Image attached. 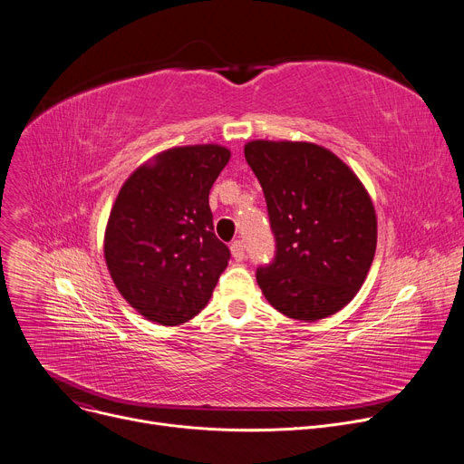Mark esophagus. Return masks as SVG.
<instances>
[{"label": "esophagus", "instance_id": "obj_1", "mask_svg": "<svg viewBox=\"0 0 464 464\" xmlns=\"http://www.w3.org/2000/svg\"><path fill=\"white\" fill-rule=\"evenodd\" d=\"M231 254L235 257V261H244V257H246V246H244L242 240H235L231 244Z\"/></svg>", "mask_w": 464, "mask_h": 464}]
</instances>
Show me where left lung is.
Instances as JSON below:
<instances>
[{
	"label": "left lung",
	"instance_id": "obj_1",
	"mask_svg": "<svg viewBox=\"0 0 464 464\" xmlns=\"http://www.w3.org/2000/svg\"><path fill=\"white\" fill-rule=\"evenodd\" d=\"M244 155L276 238L274 261L257 268L265 298L294 320L341 311L375 256L377 218L366 188L346 162L313 142L251 140Z\"/></svg>",
	"mask_w": 464,
	"mask_h": 464
}]
</instances>
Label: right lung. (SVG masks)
I'll use <instances>...</instances> for the list:
<instances>
[{
	"instance_id": "obj_1",
	"label": "right lung",
	"mask_w": 464,
	"mask_h": 464,
	"mask_svg": "<svg viewBox=\"0 0 464 464\" xmlns=\"http://www.w3.org/2000/svg\"><path fill=\"white\" fill-rule=\"evenodd\" d=\"M229 157L218 144L172 148L121 185L103 254L118 292L144 318L179 325L213 296L231 254L215 235L208 192Z\"/></svg>"
}]
</instances>
